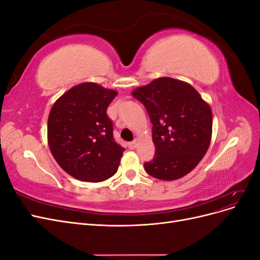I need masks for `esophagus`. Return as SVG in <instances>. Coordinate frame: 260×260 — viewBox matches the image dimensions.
Here are the masks:
<instances>
[{"label":"esophagus","instance_id":"esophagus-1","mask_svg":"<svg viewBox=\"0 0 260 260\" xmlns=\"http://www.w3.org/2000/svg\"><path fill=\"white\" fill-rule=\"evenodd\" d=\"M137 146H138L137 141H132V142L129 143V148L130 149H135V148H137Z\"/></svg>","mask_w":260,"mask_h":260}]
</instances>
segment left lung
I'll list each match as a JSON object with an SVG mask.
<instances>
[{"instance_id":"1","label":"left lung","mask_w":260,"mask_h":260,"mask_svg":"<svg viewBox=\"0 0 260 260\" xmlns=\"http://www.w3.org/2000/svg\"><path fill=\"white\" fill-rule=\"evenodd\" d=\"M153 124L155 156L144 164L149 176L172 181L191 172L206 154L211 140L210 106L191 84L161 77L132 91Z\"/></svg>"}]
</instances>
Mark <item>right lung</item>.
I'll return each mask as SVG.
<instances>
[{
  "label": "right lung",
  "instance_id": "obj_1",
  "mask_svg": "<svg viewBox=\"0 0 260 260\" xmlns=\"http://www.w3.org/2000/svg\"><path fill=\"white\" fill-rule=\"evenodd\" d=\"M115 90L84 82L55 102L48 120V142L55 160L68 175L86 182H102L119 167L124 148L113 136L107 117Z\"/></svg>",
  "mask_w": 260,
  "mask_h": 260
}]
</instances>
